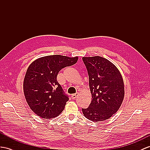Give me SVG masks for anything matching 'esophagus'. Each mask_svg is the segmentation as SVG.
Here are the masks:
<instances>
[{
	"mask_svg": "<svg viewBox=\"0 0 150 150\" xmlns=\"http://www.w3.org/2000/svg\"><path fill=\"white\" fill-rule=\"evenodd\" d=\"M78 94H79V93H75V94H72L71 96V98L73 99H75L76 98V96H78Z\"/></svg>",
	"mask_w": 150,
	"mask_h": 150,
	"instance_id": "esophagus-1",
	"label": "esophagus"
}]
</instances>
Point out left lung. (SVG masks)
<instances>
[{
	"mask_svg": "<svg viewBox=\"0 0 150 150\" xmlns=\"http://www.w3.org/2000/svg\"><path fill=\"white\" fill-rule=\"evenodd\" d=\"M89 79L92 101L82 112L87 119L104 121L116 113L124 98V83L115 64L101 56L83 57Z\"/></svg>",
	"mask_w": 150,
	"mask_h": 150,
	"instance_id": "1",
	"label": "left lung"
}]
</instances>
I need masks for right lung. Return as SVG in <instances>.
<instances>
[{
  "mask_svg": "<svg viewBox=\"0 0 150 150\" xmlns=\"http://www.w3.org/2000/svg\"><path fill=\"white\" fill-rule=\"evenodd\" d=\"M78 57L52 55L40 57L30 64L25 76L23 91L26 101L33 112L42 118L59 116L68 96L57 81L61 69L77 62Z\"/></svg>",
  "mask_w": 150,
  "mask_h": 150,
  "instance_id": "right-lung-1",
  "label": "right lung"
}]
</instances>
